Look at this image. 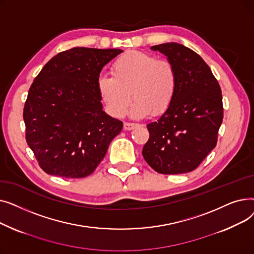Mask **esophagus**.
<instances>
[{
	"mask_svg": "<svg viewBox=\"0 0 254 254\" xmlns=\"http://www.w3.org/2000/svg\"><path fill=\"white\" fill-rule=\"evenodd\" d=\"M138 126H139V124H135V123H125V124H124V127H125V129H127V130L134 129V128L137 127Z\"/></svg>",
	"mask_w": 254,
	"mask_h": 254,
	"instance_id": "34e87169",
	"label": "esophagus"
}]
</instances>
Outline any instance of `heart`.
Listing matches in <instances>:
<instances>
[{"label":"heart","instance_id":"obj_1","mask_svg":"<svg viewBox=\"0 0 254 254\" xmlns=\"http://www.w3.org/2000/svg\"><path fill=\"white\" fill-rule=\"evenodd\" d=\"M178 87L175 65L167 60L141 51H128L111 65V76L98 80V89L109 112L126 114L132 98V117L163 115L174 101Z\"/></svg>","mask_w":254,"mask_h":254}]
</instances>
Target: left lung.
<instances>
[{"label": "left lung", "mask_w": 254, "mask_h": 254, "mask_svg": "<svg viewBox=\"0 0 254 254\" xmlns=\"http://www.w3.org/2000/svg\"><path fill=\"white\" fill-rule=\"evenodd\" d=\"M175 65L176 95L168 111L147 125L149 139L143 157L161 174L195 170L217 144L223 119L221 89L209 65L193 50L178 43L152 46Z\"/></svg>", "instance_id": "1"}]
</instances>
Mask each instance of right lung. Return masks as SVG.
Masks as SVG:
<instances>
[{"mask_svg":"<svg viewBox=\"0 0 254 254\" xmlns=\"http://www.w3.org/2000/svg\"><path fill=\"white\" fill-rule=\"evenodd\" d=\"M123 50L75 47L58 53L24 103L25 140L45 173L84 178L99 166L123 122L103 111L98 80Z\"/></svg>","mask_w":254,"mask_h":254,"instance_id":"obj_1","label":"right lung"}]
</instances>
